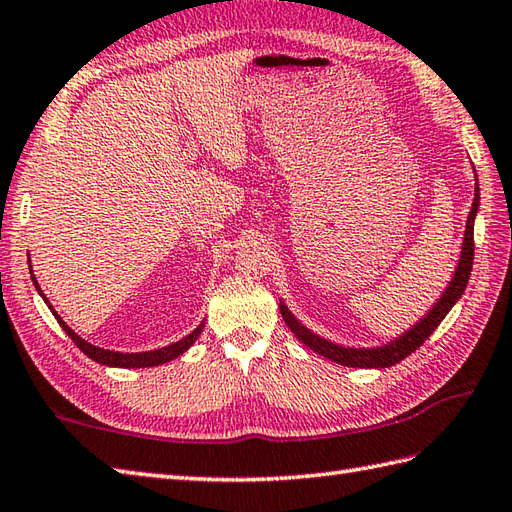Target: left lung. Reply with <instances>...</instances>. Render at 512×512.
<instances>
[{
    "instance_id": "left-lung-1",
    "label": "left lung",
    "mask_w": 512,
    "mask_h": 512,
    "mask_svg": "<svg viewBox=\"0 0 512 512\" xmlns=\"http://www.w3.org/2000/svg\"><path fill=\"white\" fill-rule=\"evenodd\" d=\"M477 209H480V184H477V176H475V198H473L471 213H469V217H466V231H464V239H462L460 259H458V266H455V273L449 281V286L444 288L440 299H436L431 310L424 314V317H420L418 323H413L407 332L396 336L394 341H387V343L376 345V347H345L339 343H332L328 339H323V336L314 334L312 330H308L306 325H303L295 317V314L288 310L284 301H279L281 317H284L292 334H295L303 345H308L312 352L330 358V361L339 363L343 367L378 369V367H391V365L400 363L402 358H407L411 352H416L418 347L427 341L433 332H436L442 319L449 314V310L462 299L466 284H469L471 270H473V250H475L473 226H475Z\"/></svg>"
}]
</instances>
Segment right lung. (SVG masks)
Returning a JSON list of instances; mask_svg holds the SVG:
<instances>
[{"label":"right lung","mask_w":512,"mask_h":512,"mask_svg":"<svg viewBox=\"0 0 512 512\" xmlns=\"http://www.w3.org/2000/svg\"><path fill=\"white\" fill-rule=\"evenodd\" d=\"M30 264V262H28ZM30 268V277H32V284H35V288H37V292L41 295V299L46 301V306L50 308V312L54 314V319L59 321V325L61 328L65 330V334L70 336V339L74 341V345L79 347V350L85 354V356H90L92 361H96V363H101V365H107V367H125V369H132V367H156V365H165V363H169V361H173V358H178L180 354H184L189 350V347L198 341V336L202 334V330H204V321L198 325V328H195L191 334H187L184 336V339H180V341H176V343H171V345H167V347H160V350H149V352H114V350H105V347H99V345H92V343H88L85 339H81L79 334H76L68 323H65L61 317H59V312L54 310L52 306H50V301H48V297L43 295V290L39 288V284H37V277H35V273H32V264L28 266Z\"/></svg>","instance_id":"obj_1"}]
</instances>
